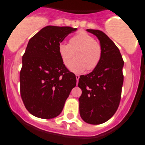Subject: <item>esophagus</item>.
I'll list each match as a JSON object with an SVG mask.
<instances>
[{
  "instance_id": "34e87169",
  "label": "esophagus",
  "mask_w": 145,
  "mask_h": 145,
  "mask_svg": "<svg viewBox=\"0 0 145 145\" xmlns=\"http://www.w3.org/2000/svg\"><path fill=\"white\" fill-rule=\"evenodd\" d=\"M75 78H76V81H77V84H78V79H79L80 76L78 75H75Z\"/></svg>"
}]
</instances>
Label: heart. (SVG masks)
Masks as SVG:
<instances>
[{"label":"heart","instance_id":"obj_1","mask_svg":"<svg viewBox=\"0 0 145 145\" xmlns=\"http://www.w3.org/2000/svg\"><path fill=\"white\" fill-rule=\"evenodd\" d=\"M58 53L64 64H67L75 52V59L68 64V69L75 73H81L87 69L94 70L101 61V45L85 32H80L72 37L70 44H58Z\"/></svg>","mask_w":145,"mask_h":145}]
</instances>
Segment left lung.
Wrapping results in <instances>:
<instances>
[{
	"instance_id": "obj_1",
	"label": "left lung",
	"mask_w": 145,
	"mask_h": 145,
	"mask_svg": "<svg viewBox=\"0 0 145 145\" xmlns=\"http://www.w3.org/2000/svg\"><path fill=\"white\" fill-rule=\"evenodd\" d=\"M98 38L102 54L99 65L81 75L79 112L81 118L91 124L106 122L116 112L121 100L124 61L118 48L107 35L97 29H87Z\"/></svg>"
}]
</instances>
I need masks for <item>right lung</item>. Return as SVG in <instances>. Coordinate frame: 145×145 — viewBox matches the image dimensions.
<instances>
[{
  "label": "right lung",
  "instance_id": "1",
  "mask_svg": "<svg viewBox=\"0 0 145 145\" xmlns=\"http://www.w3.org/2000/svg\"><path fill=\"white\" fill-rule=\"evenodd\" d=\"M77 28L47 26L30 38L22 57L21 95L34 116L50 119L61 113L72 89L75 74L67 69L58 53V44Z\"/></svg>",
  "mask_w": 145,
  "mask_h": 145
}]
</instances>
